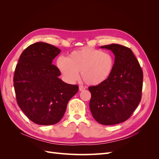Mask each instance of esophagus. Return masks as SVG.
I'll list each match as a JSON object with an SVG mask.
<instances>
[{
	"label": "esophagus",
	"mask_w": 159,
	"mask_h": 159,
	"mask_svg": "<svg viewBox=\"0 0 159 159\" xmlns=\"http://www.w3.org/2000/svg\"><path fill=\"white\" fill-rule=\"evenodd\" d=\"M79 89H80V91H84V90L85 89V88L82 85H80L79 86Z\"/></svg>",
	"instance_id": "1"
}]
</instances>
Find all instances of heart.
<instances>
[{"label": "heart", "mask_w": 159, "mask_h": 159, "mask_svg": "<svg viewBox=\"0 0 159 159\" xmlns=\"http://www.w3.org/2000/svg\"><path fill=\"white\" fill-rule=\"evenodd\" d=\"M56 67L66 80L74 82L78 78V72L85 82L98 85L106 81L114 67L113 56L107 52L84 48L71 52L66 57L60 56L56 60Z\"/></svg>", "instance_id": "obj_1"}]
</instances>
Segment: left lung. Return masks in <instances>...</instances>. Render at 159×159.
I'll return each instance as SVG.
<instances>
[{
    "label": "left lung",
    "mask_w": 159,
    "mask_h": 159,
    "mask_svg": "<svg viewBox=\"0 0 159 159\" xmlns=\"http://www.w3.org/2000/svg\"><path fill=\"white\" fill-rule=\"evenodd\" d=\"M115 55L111 74L103 83L90 86L89 108L99 123L112 125L125 121L141 99L143 74L136 57L129 48L112 44L101 46Z\"/></svg>",
    "instance_id": "8db88e82"
}]
</instances>
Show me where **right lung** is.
Masks as SVG:
<instances>
[{
    "label": "right lung",
    "mask_w": 159,
    "mask_h": 159,
    "mask_svg": "<svg viewBox=\"0 0 159 159\" xmlns=\"http://www.w3.org/2000/svg\"><path fill=\"white\" fill-rule=\"evenodd\" d=\"M61 50L36 42L23 51L14 75L19 107L32 122L51 125L63 117L69 100L78 91V85L64 82L59 70L52 64Z\"/></svg>",
    "instance_id": "1"
}]
</instances>
